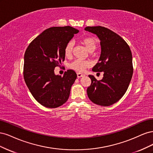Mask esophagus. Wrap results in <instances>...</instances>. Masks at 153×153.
<instances>
[{"mask_svg": "<svg viewBox=\"0 0 153 153\" xmlns=\"http://www.w3.org/2000/svg\"><path fill=\"white\" fill-rule=\"evenodd\" d=\"M84 76V74H82L81 73H77V77L78 78H80V77H82Z\"/></svg>", "mask_w": 153, "mask_h": 153, "instance_id": "1", "label": "esophagus"}]
</instances>
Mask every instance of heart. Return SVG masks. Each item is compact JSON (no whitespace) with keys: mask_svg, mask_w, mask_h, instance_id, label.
<instances>
[{"mask_svg":"<svg viewBox=\"0 0 153 153\" xmlns=\"http://www.w3.org/2000/svg\"><path fill=\"white\" fill-rule=\"evenodd\" d=\"M82 43L84 45L85 48L89 52H92L94 51L98 46V40L94 37L87 36L85 37L81 40ZM74 49V43L70 41L66 44L65 48H64V54L66 57H69L71 56ZM91 66V62L89 61H82V60L76 59L71 62L69 65L71 69L77 71L82 72L87 68Z\"/></svg>","mask_w":153,"mask_h":153,"instance_id":"heart-1","label":"heart"}]
</instances>
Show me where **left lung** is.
<instances>
[{"mask_svg": "<svg viewBox=\"0 0 153 153\" xmlns=\"http://www.w3.org/2000/svg\"><path fill=\"white\" fill-rule=\"evenodd\" d=\"M85 30L96 34L101 41L100 57L92 70L104 73L99 81L93 75H89L91 84L87 89L88 97L96 105H112L124 96L131 80V50L121 36L106 27H87Z\"/></svg>", "mask_w": 153, "mask_h": 153, "instance_id": "left-lung-1", "label": "left lung"}]
</instances>
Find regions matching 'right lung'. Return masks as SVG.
Wrapping results in <instances>:
<instances>
[{
    "label": "right lung",
    "instance_id": "obj_1",
    "mask_svg": "<svg viewBox=\"0 0 153 153\" xmlns=\"http://www.w3.org/2000/svg\"><path fill=\"white\" fill-rule=\"evenodd\" d=\"M79 30L70 26L46 29L32 41L24 55V77L32 95L45 107L65 103L77 77L73 69L55 75L54 69L65 59L64 48Z\"/></svg>",
    "mask_w": 153,
    "mask_h": 153
}]
</instances>
